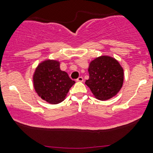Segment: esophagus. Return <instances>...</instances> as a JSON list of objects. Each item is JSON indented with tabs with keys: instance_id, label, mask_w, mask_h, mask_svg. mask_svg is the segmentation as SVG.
Segmentation results:
<instances>
[{
	"instance_id": "1",
	"label": "esophagus",
	"mask_w": 153,
	"mask_h": 153,
	"mask_svg": "<svg viewBox=\"0 0 153 153\" xmlns=\"http://www.w3.org/2000/svg\"><path fill=\"white\" fill-rule=\"evenodd\" d=\"M76 81H80V82H82V81H84V78H83L82 76H80V77H78V78H77Z\"/></svg>"
}]
</instances>
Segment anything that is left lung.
Returning <instances> with one entry per match:
<instances>
[{"label": "left lung", "mask_w": 153, "mask_h": 153, "mask_svg": "<svg viewBox=\"0 0 153 153\" xmlns=\"http://www.w3.org/2000/svg\"><path fill=\"white\" fill-rule=\"evenodd\" d=\"M89 79L85 84L95 97L101 101L117 95L124 82V69L113 58L101 56L89 64Z\"/></svg>", "instance_id": "8db88e82"}]
</instances>
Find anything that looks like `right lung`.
Wrapping results in <instances>:
<instances>
[{
	"instance_id": "add662e5",
	"label": "right lung",
	"mask_w": 153,
	"mask_h": 153,
	"mask_svg": "<svg viewBox=\"0 0 153 153\" xmlns=\"http://www.w3.org/2000/svg\"><path fill=\"white\" fill-rule=\"evenodd\" d=\"M34 87L38 95L52 104L62 102L69 89L75 83L60 69V63L47 60L41 63L33 75Z\"/></svg>"
}]
</instances>
